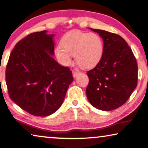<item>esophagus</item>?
I'll return each mask as SVG.
<instances>
[{"mask_svg": "<svg viewBox=\"0 0 148 148\" xmlns=\"http://www.w3.org/2000/svg\"><path fill=\"white\" fill-rule=\"evenodd\" d=\"M72 73H73V77L74 78H75V77H77V76H79L80 73H81V72L75 71H73Z\"/></svg>", "mask_w": 148, "mask_h": 148, "instance_id": "obj_1", "label": "esophagus"}]
</instances>
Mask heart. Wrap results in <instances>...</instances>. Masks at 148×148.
Segmentation results:
<instances>
[{
	"instance_id": "heart-1",
	"label": "heart",
	"mask_w": 148,
	"mask_h": 148,
	"mask_svg": "<svg viewBox=\"0 0 148 148\" xmlns=\"http://www.w3.org/2000/svg\"><path fill=\"white\" fill-rule=\"evenodd\" d=\"M103 42L98 35L75 31L62 38V45L55 48V54L63 65H68L75 54L77 64L84 69L92 68L100 61Z\"/></svg>"
}]
</instances>
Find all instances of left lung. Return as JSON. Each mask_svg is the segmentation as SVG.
<instances>
[{
    "label": "left lung",
    "instance_id": "1",
    "mask_svg": "<svg viewBox=\"0 0 148 148\" xmlns=\"http://www.w3.org/2000/svg\"><path fill=\"white\" fill-rule=\"evenodd\" d=\"M103 42L100 61L87 72V98L94 108L111 111L123 105L137 86L138 65L131 48L121 36L89 28Z\"/></svg>",
    "mask_w": 148,
    "mask_h": 148
}]
</instances>
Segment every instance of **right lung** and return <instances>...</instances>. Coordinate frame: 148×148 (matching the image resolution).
I'll list each match as a JSON object with an SVG mask.
<instances>
[{
    "mask_svg": "<svg viewBox=\"0 0 148 148\" xmlns=\"http://www.w3.org/2000/svg\"><path fill=\"white\" fill-rule=\"evenodd\" d=\"M54 35L45 30L19 40L6 66L10 98L33 115L46 117L55 113L73 81L71 71L53 58Z\"/></svg>",
    "mask_w": 148,
    "mask_h": 148,
    "instance_id": "right-lung-1",
    "label": "right lung"
}]
</instances>
